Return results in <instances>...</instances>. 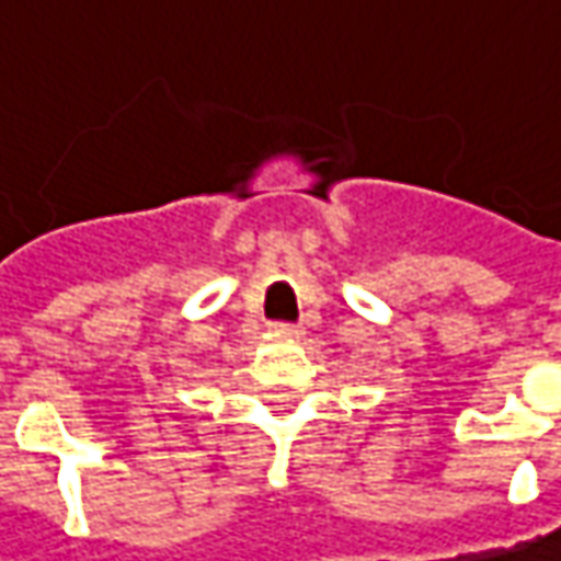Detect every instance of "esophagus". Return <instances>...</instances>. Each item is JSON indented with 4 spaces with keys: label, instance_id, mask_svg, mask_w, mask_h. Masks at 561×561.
<instances>
[{
    "label": "esophagus",
    "instance_id": "obj_1",
    "mask_svg": "<svg viewBox=\"0 0 561 561\" xmlns=\"http://www.w3.org/2000/svg\"><path fill=\"white\" fill-rule=\"evenodd\" d=\"M273 332H279V335H301L305 327H301V323H285V320H276V323H273Z\"/></svg>",
    "mask_w": 561,
    "mask_h": 561
}]
</instances>
